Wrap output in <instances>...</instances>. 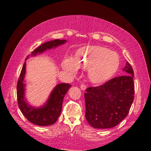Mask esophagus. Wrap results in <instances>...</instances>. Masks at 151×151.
I'll list each match as a JSON object with an SVG mask.
<instances>
[{"label": "esophagus", "instance_id": "obj_1", "mask_svg": "<svg viewBox=\"0 0 151 151\" xmlns=\"http://www.w3.org/2000/svg\"><path fill=\"white\" fill-rule=\"evenodd\" d=\"M86 85H85V84H81V88L82 89V90H83V91H85V89H86Z\"/></svg>", "mask_w": 151, "mask_h": 151}]
</instances>
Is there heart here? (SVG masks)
<instances>
[{
	"label": "heart",
	"mask_w": 151,
	"mask_h": 151,
	"mask_svg": "<svg viewBox=\"0 0 151 151\" xmlns=\"http://www.w3.org/2000/svg\"><path fill=\"white\" fill-rule=\"evenodd\" d=\"M120 65L116 52L99 46H87L76 52L75 59L66 58L63 68L70 74H75L78 67L88 69V77L92 83H99L112 77Z\"/></svg>",
	"instance_id": "heart-1"
}]
</instances>
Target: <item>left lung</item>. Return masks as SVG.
Here are the masks:
<instances>
[{"label":"left lung","instance_id":"8db88e82","mask_svg":"<svg viewBox=\"0 0 151 151\" xmlns=\"http://www.w3.org/2000/svg\"><path fill=\"white\" fill-rule=\"evenodd\" d=\"M122 70L125 75L86 89L85 117L93 128L115 127L129 112L134 100V71L128 62Z\"/></svg>","mask_w":151,"mask_h":151}]
</instances>
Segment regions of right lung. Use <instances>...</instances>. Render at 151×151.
<instances>
[{"mask_svg": "<svg viewBox=\"0 0 151 151\" xmlns=\"http://www.w3.org/2000/svg\"><path fill=\"white\" fill-rule=\"evenodd\" d=\"M66 42V40L59 39L47 42L33 50L30 55L36 56L37 53H42L47 49H51L63 45ZM28 58L29 56H27L25 60ZM25 73H26V62H24L22 66L17 86L18 104L22 113L28 121L36 125L48 126L55 123L60 115L64 96L70 88L71 85L68 83H61L57 85L53 89L45 105L39 108H36L28 104L25 99V84H24Z\"/></svg>", "mask_w": 151, "mask_h": 151, "instance_id": "add662e5", "label": "right lung"}]
</instances>
